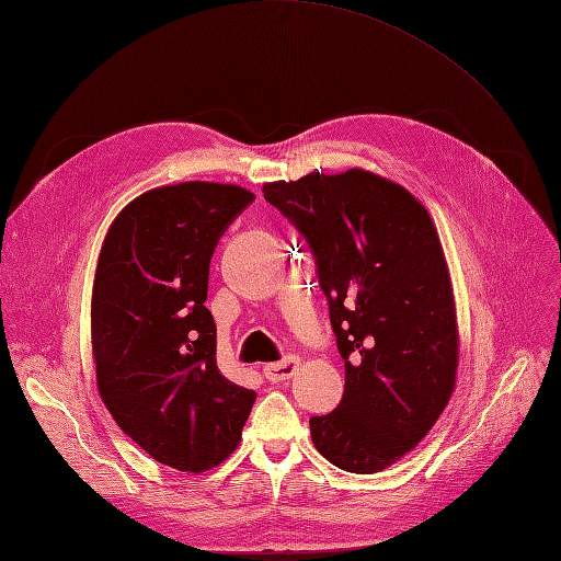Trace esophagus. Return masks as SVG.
Instances as JSON below:
<instances>
[{
	"instance_id": "obj_1",
	"label": "esophagus",
	"mask_w": 561,
	"mask_h": 561,
	"mask_svg": "<svg viewBox=\"0 0 561 561\" xmlns=\"http://www.w3.org/2000/svg\"><path fill=\"white\" fill-rule=\"evenodd\" d=\"M297 371H299V360H297V358H285V360H280V363L266 365V367H264V377H266L268 381L278 383V381H285V379L295 377Z\"/></svg>"
}]
</instances>
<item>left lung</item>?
<instances>
[{
	"label": "left lung",
	"instance_id": "8db88e82",
	"mask_svg": "<svg viewBox=\"0 0 561 561\" xmlns=\"http://www.w3.org/2000/svg\"><path fill=\"white\" fill-rule=\"evenodd\" d=\"M262 192L307 236L346 367L342 402L309 421L313 445L346 472H379L428 435L456 386V304L437 229L402 184L363 168Z\"/></svg>",
	"mask_w": 561,
	"mask_h": 561
}]
</instances>
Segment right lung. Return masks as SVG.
Masks as SVG:
<instances>
[{"label":"right lung","instance_id":"add662e5","mask_svg":"<svg viewBox=\"0 0 561 561\" xmlns=\"http://www.w3.org/2000/svg\"><path fill=\"white\" fill-rule=\"evenodd\" d=\"M252 201L239 184L157 186L114 217L98 254V393L135 445L182 472L227 461L257 398L217 369V328L206 309L213 250Z\"/></svg>","mask_w":561,"mask_h":561}]
</instances>
